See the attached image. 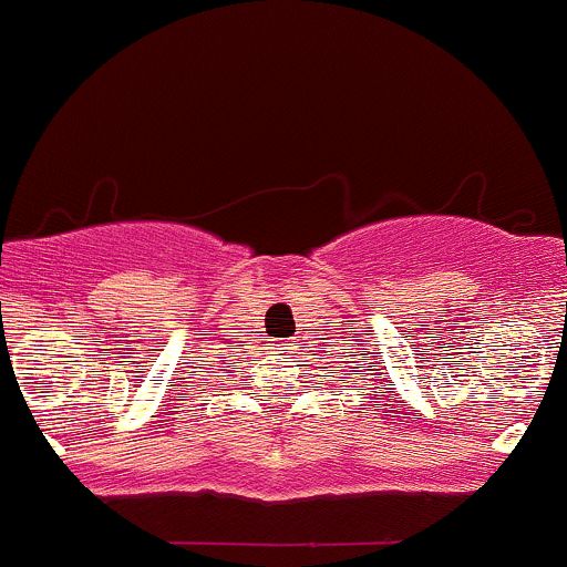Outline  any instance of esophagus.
Here are the masks:
<instances>
[{"instance_id":"1","label":"esophagus","mask_w":567,"mask_h":567,"mask_svg":"<svg viewBox=\"0 0 567 567\" xmlns=\"http://www.w3.org/2000/svg\"><path fill=\"white\" fill-rule=\"evenodd\" d=\"M279 351H282V348H279ZM282 353H285V351H282Z\"/></svg>"}]
</instances>
